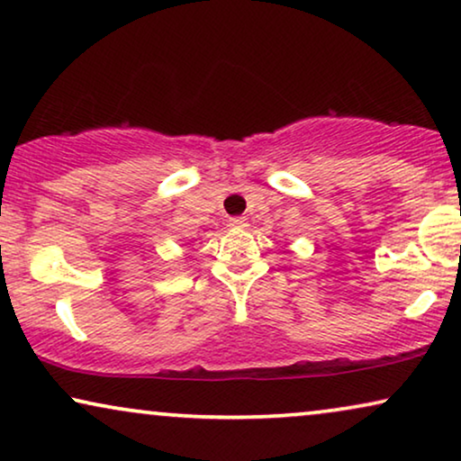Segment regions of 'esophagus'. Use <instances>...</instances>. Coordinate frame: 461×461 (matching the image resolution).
<instances>
[{
    "mask_svg": "<svg viewBox=\"0 0 461 461\" xmlns=\"http://www.w3.org/2000/svg\"><path fill=\"white\" fill-rule=\"evenodd\" d=\"M229 226H232V229H245V226H248V218H241V216L230 218Z\"/></svg>",
    "mask_w": 461,
    "mask_h": 461,
    "instance_id": "1",
    "label": "esophagus"
}]
</instances>
